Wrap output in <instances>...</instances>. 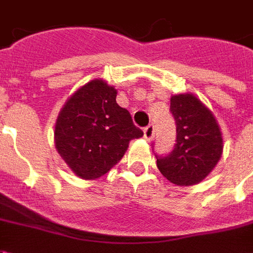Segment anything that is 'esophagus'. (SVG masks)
Returning <instances> with one entry per match:
<instances>
[{
  "mask_svg": "<svg viewBox=\"0 0 253 253\" xmlns=\"http://www.w3.org/2000/svg\"><path fill=\"white\" fill-rule=\"evenodd\" d=\"M154 135V126L153 125H149L143 128V138L146 139V141H152L153 139Z\"/></svg>",
  "mask_w": 253,
  "mask_h": 253,
  "instance_id": "34e87169",
  "label": "esophagus"
}]
</instances>
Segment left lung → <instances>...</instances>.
I'll list each match as a JSON object with an SVG mask.
<instances>
[{"label":"left lung","instance_id":"left-lung-1","mask_svg":"<svg viewBox=\"0 0 253 253\" xmlns=\"http://www.w3.org/2000/svg\"><path fill=\"white\" fill-rule=\"evenodd\" d=\"M170 112L176 121V145L167 157L157 159V168L176 186H194L221 159L222 132L215 116L195 94H173Z\"/></svg>","mask_w":253,"mask_h":253}]
</instances>
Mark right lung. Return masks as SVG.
I'll use <instances>...</instances> for the list:
<instances>
[{
	"instance_id": "right-lung-1",
	"label": "right lung",
	"mask_w": 253,
	"mask_h": 253,
	"mask_svg": "<svg viewBox=\"0 0 253 253\" xmlns=\"http://www.w3.org/2000/svg\"><path fill=\"white\" fill-rule=\"evenodd\" d=\"M116 90L101 78L74 92L58 114L55 149L73 173L96 180L118 164L131 139L143 132L116 103Z\"/></svg>"
}]
</instances>
